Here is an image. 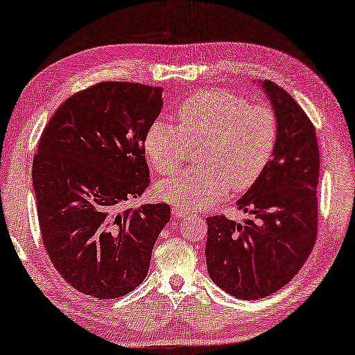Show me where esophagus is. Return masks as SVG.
Listing matches in <instances>:
<instances>
[{
  "label": "esophagus",
  "instance_id": "obj_1",
  "mask_svg": "<svg viewBox=\"0 0 355 355\" xmlns=\"http://www.w3.org/2000/svg\"><path fill=\"white\" fill-rule=\"evenodd\" d=\"M189 214H191V212H189L188 209H184V207H180V206H173V207H172V216L175 217V218L188 217Z\"/></svg>",
  "mask_w": 355,
  "mask_h": 355
}]
</instances>
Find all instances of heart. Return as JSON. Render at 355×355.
Returning a JSON list of instances; mask_svg holds the SVG:
<instances>
[{"label":"heart","mask_w":355,"mask_h":355,"mask_svg":"<svg viewBox=\"0 0 355 355\" xmlns=\"http://www.w3.org/2000/svg\"><path fill=\"white\" fill-rule=\"evenodd\" d=\"M178 125L154 121L144 135V151L159 173L182 166L189 144L201 141V166L180 172L157 184L164 201L180 207L202 209L228 193L251 188L270 161L277 144L275 112L266 104H251L223 89H201L175 107Z\"/></svg>","instance_id":"heart-1"}]
</instances>
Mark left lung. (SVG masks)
I'll use <instances>...</instances> for the list:
<instances>
[{
    "label": "left lung",
    "mask_w": 355,
    "mask_h": 355,
    "mask_svg": "<svg viewBox=\"0 0 355 355\" xmlns=\"http://www.w3.org/2000/svg\"><path fill=\"white\" fill-rule=\"evenodd\" d=\"M261 87L275 112L277 144L256 183L238 199L252 218L207 217L206 262L218 288L244 301L282 289L301 270L317 236L320 154L302 107L270 80Z\"/></svg>",
    "instance_id": "obj_1"
}]
</instances>
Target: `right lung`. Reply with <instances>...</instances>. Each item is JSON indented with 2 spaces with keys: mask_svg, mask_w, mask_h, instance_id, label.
Returning <instances> with one entry per match:
<instances>
[{
  "mask_svg": "<svg viewBox=\"0 0 355 355\" xmlns=\"http://www.w3.org/2000/svg\"><path fill=\"white\" fill-rule=\"evenodd\" d=\"M162 88L101 82L66 99L40 138L32 180L43 244L77 291L121 297L143 283L167 204L123 209L149 184L144 135Z\"/></svg>",
  "mask_w": 355,
  "mask_h": 355,
  "instance_id": "add662e5",
  "label": "right lung"
}]
</instances>
